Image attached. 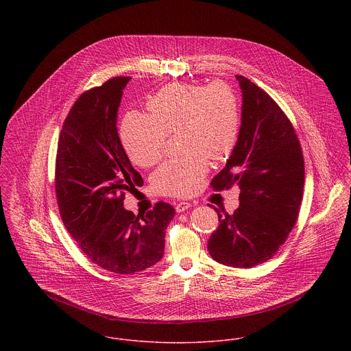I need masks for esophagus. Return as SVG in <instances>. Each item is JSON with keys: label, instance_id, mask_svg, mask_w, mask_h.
I'll return each mask as SVG.
<instances>
[{"label": "esophagus", "instance_id": "esophagus-1", "mask_svg": "<svg viewBox=\"0 0 351 351\" xmlns=\"http://www.w3.org/2000/svg\"><path fill=\"white\" fill-rule=\"evenodd\" d=\"M191 206H192V204H191V202L182 201V202H178V204H176V210H177L178 213H181V212H184V210L189 209Z\"/></svg>", "mask_w": 351, "mask_h": 351}]
</instances>
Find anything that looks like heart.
Instances as JSON below:
<instances>
[{
	"label": "heart",
	"mask_w": 351,
	"mask_h": 351,
	"mask_svg": "<svg viewBox=\"0 0 351 351\" xmlns=\"http://www.w3.org/2000/svg\"><path fill=\"white\" fill-rule=\"evenodd\" d=\"M150 114H125L120 138L131 162L154 166L163 155L167 136L178 134L181 158L165 162L152 176L160 193L186 197L196 193L209 170L208 159L224 160L235 149L241 132V101L224 81L206 86L169 84L147 101Z\"/></svg>",
	"instance_id": "heart-1"
}]
</instances>
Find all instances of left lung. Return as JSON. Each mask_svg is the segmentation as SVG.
<instances>
[{
    "label": "left lung",
    "instance_id": "obj_1",
    "mask_svg": "<svg viewBox=\"0 0 351 351\" xmlns=\"http://www.w3.org/2000/svg\"><path fill=\"white\" fill-rule=\"evenodd\" d=\"M239 139L226 167L210 186L220 192L238 185L239 208L220 213L208 241L210 256L226 266L254 267L274 256L285 243L300 212L304 158L296 131L263 89L243 75Z\"/></svg>",
    "mask_w": 351,
    "mask_h": 351
}]
</instances>
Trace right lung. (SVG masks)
<instances>
[{"label": "right lung", "instance_id": "obj_1", "mask_svg": "<svg viewBox=\"0 0 351 351\" xmlns=\"http://www.w3.org/2000/svg\"><path fill=\"white\" fill-rule=\"evenodd\" d=\"M113 77L84 92L71 106L58 141L55 192L66 230L97 266L132 274L155 265L176 209L163 201L143 215L123 208L125 192L143 185L117 135L123 89Z\"/></svg>", "mask_w": 351, "mask_h": 351}]
</instances>
